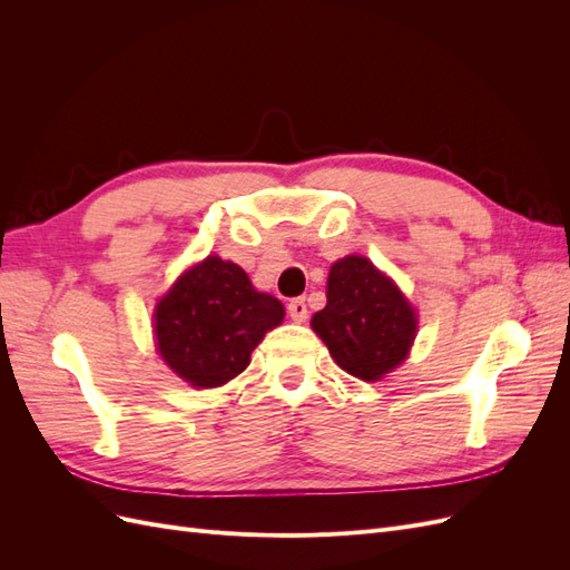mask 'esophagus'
I'll return each instance as SVG.
<instances>
[{"label": "esophagus", "instance_id": "obj_1", "mask_svg": "<svg viewBox=\"0 0 570 570\" xmlns=\"http://www.w3.org/2000/svg\"><path fill=\"white\" fill-rule=\"evenodd\" d=\"M287 312H289L292 321H295V323H304L306 316H308V312H306V299H304V297L292 299V302L287 304Z\"/></svg>", "mask_w": 570, "mask_h": 570}]
</instances>
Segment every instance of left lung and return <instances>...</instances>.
<instances>
[{
  "instance_id": "obj_1",
  "label": "left lung",
  "mask_w": 570,
  "mask_h": 570,
  "mask_svg": "<svg viewBox=\"0 0 570 570\" xmlns=\"http://www.w3.org/2000/svg\"><path fill=\"white\" fill-rule=\"evenodd\" d=\"M327 304L314 314V333L335 364L358 381H381L409 356L419 333L416 308L366 256H344L327 273Z\"/></svg>"
}]
</instances>
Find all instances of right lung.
Returning a JSON list of instances; mask_svg holds the SVG:
<instances>
[{
    "mask_svg": "<svg viewBox=\"0 0 570 570\" xmlns=\"http://www.w3.org/2000/svg\"><path fill=\"white\" fill-rule=\"evenodd\" d=\"M283 304L254 289L249 275L220 256L187 268L154 308V335L166 366L193 387H220L249 366Z\"/></svg>",
    "mask_w": 570,
    "mask_h": 570,
    "instance_id": "add662e5",
    "label": "right lung"
}]
</instances>
